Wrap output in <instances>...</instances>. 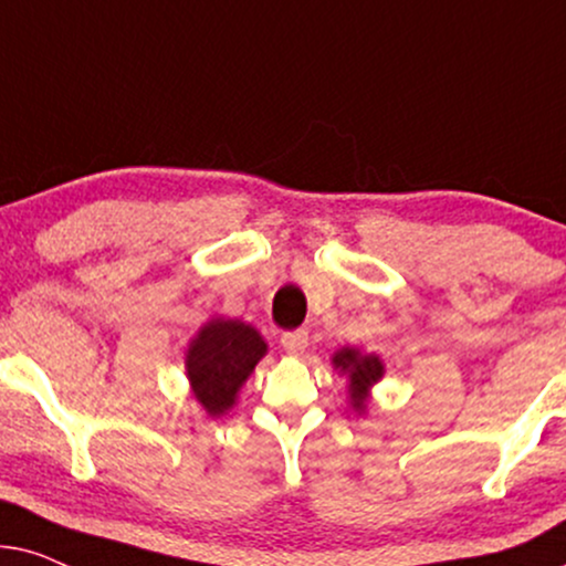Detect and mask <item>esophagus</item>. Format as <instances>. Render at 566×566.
Returning <instances> with one entry per match:
<instances>
[{"instance_id":"obj_1","label":"esophagus","mask_w":566,"mask_h":566,"mask_svg":"<svg viewBox=\"0 0 566 566\" xmlns=\"http://www.w3.org/2000/svg\"><path fill=\"white\" fill-rule=\"evenodd\" d=\"M282 346H284V352L295 354V357H297V354L305 352L307 334H305V331H290V334L282 336Z\"/></svg>"}]
</instances>
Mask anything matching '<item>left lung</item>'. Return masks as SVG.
<instances>
[{
	"label": "left lung",
	"mask_w": 566,
	"mask_h": 566,
	"mask_svg": "<svg viewBox=\"0 0 566 566\" xmlns=\"http://www.w3.org/2000/svg\"><path fill=\"white\" fill-rule=\"evenodd\" d=\"M331 365L334 370L346 378V398H349V409L357 411L359 417L367 413V403L373 398V388L386 378V361L380 354L361 352L359 346H342L331 354Z\"/></svg>",
	"instance_id": "1"
}]
</instances>
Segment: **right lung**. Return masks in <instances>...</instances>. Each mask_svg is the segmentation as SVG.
I'll use <instances>...</instances> for the list:
<instances>
[{"label": "right lung", "instance_id": "right-lung-1", "mask_svg": "<svg viewBox=\"0 0 566 566\" xmlns=\"http://www.w3.org/2000/svg\"><path fill=\"white\" fill-rule=\"evenodd\" d=\"M269 344L251 323L212 315L186 346L188 388L207 417L220 419L238 403L240 390Z\"/></svg>", "mask_w": 566, "mask_h": 566}]
</instances>
